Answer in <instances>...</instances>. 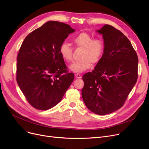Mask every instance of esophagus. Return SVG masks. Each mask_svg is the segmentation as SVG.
Returning a JSON list of instances; mask_svg holds the SVG:
<instances>
[{
    "mask_svg": "<svg viewBox=\"0 0 149 149\" xmlns=\"http://www.w3.org/2000/svg\"><path fill=\"white\" fill-rule=\"evenodd\" d=\"M75 77H76V78L77 79H81V75L80 74H78V73H77V74H75Z\"/></svg>",
    "mask_w": 149,
    "mask_h": 149,
    "instance_id": "esophagus-1",
    "label": "esophagus"
}]
</instances>
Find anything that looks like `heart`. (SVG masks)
Returning <instances> with one entry per match:
<instances>
[{
	"mask_svg": "<svg viewBox=\"0 0 149 149\" xmlns=\"http://www.w3.org/2000/svg\"><path fill=\"white\" fill-rule=\"evenodd\" d=\"M73 43L76 47L83 49L81 60L74 62L69 66V70L75 73H81L91 67L92 63H97L104 52L105 45L103 40L100 38L93 39V36L86 32H81L75 36ZM59 52L66 61H72L73 48L69 44L63 42L60 45Z\"/></svg>",
	"mask_w": 149,
	"mask_h": 149,
	"instance_id": "obj_1",
	"label": "heart"
}]
</instances>
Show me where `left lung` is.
<instances>
[{"label":"left lung","mask_w":149,"mask_h":149,"mask_svg":"<svg viewBox=\"0 0 149 149\" xmlns=\"http://www.w3.org/2000/svg\"><path fill=\"white\" fill-rule=\"evenodd\" d=\"M102 35L104 52L94 69L82 77V98L87 108L99 115L120 108L138 79V56L130 41L111 25L96 30Z\"/></svg>","instance_id":"8db88e82"}]
</instances>
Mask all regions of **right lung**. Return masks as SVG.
<instances>
[{"label": "right lung", "instance_id": "right-lung-1", "mask_svg": "<svg viewBox=\"0 0 149 149\" xmlns=\"http://www.w3.org/2000/svg\"><path fill=\"white\" fill-rule=\"evenodd\" d=\"M75 30L69 25L49 21L28 35L17 58L16 81L35 108L47 110L56 105L72 83L59 49Z\"/></svg>", "mask_w": 149, "mask_h": 149}]
</instances>
